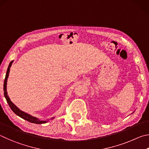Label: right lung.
<instances>
[{
    "instance_id": "right-lung-1",
    "label": "right lung",
    "mask_w": 149,
    "mask_h": 149,
    "mask_svg": "<svg viewBox=\"0 0 149 149\" xmlns=\"http://www.w3.org/2000/svg\"><path fill=\"white\" fill-rule=\"evenodd\" d=\"M14 61H12L10 63V64L8 65V69L6 70V77H5V79H4V97L6 98L7 103H8V105L10 106V107L11 108L12 111L16 114V115L19 116L21 118L29 122H31V123H34V124H44L46 123L47 122H48L49 120V119H47L46 120H40L38 118H36L35 116H33L27 113H25L22 111H21L19 109H18L16 106H15L14 103H13L11 101H10V98L8 95L7 93V91H6V85H7V80L9 76V72H10V67L12 66V64ZM54 118H52L51 119H53Z\"/></svg>"
}]
</instances>
